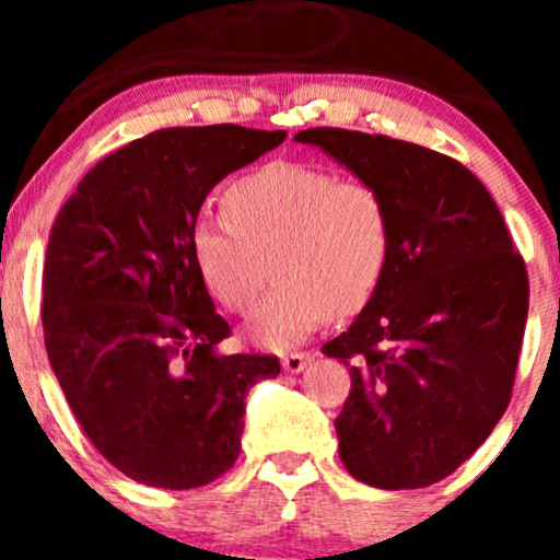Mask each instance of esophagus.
<instances>
[{
	"instance_id": "34e87169",
	"label": "esophagus",
	"mask_w": 560,
	"mask_h": 560,
	"mask_svg": "<svg viewBox=\"0 0 560 560\" xmlns=\"http://www.w3.org/2000/svg\"><path fill=\"white\" fill-rule=\"evenodd\" d=\"M311 361H313L311 352H289V355L281 358V365H284L287 374H300V371Z\"/></svg>"
}]
</instances>
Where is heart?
I'll return each instance as SVG.
<instances>
[{
  "instance_id": "1",
  "label": "heart",
  "mask_w": 560,
  "mask_h": 560,
  "mask_svg": "<svg viewBox=\"0 0 560 560\" xmlns=\"http://www.w3.org/2000/svg\"><path fill=\"white\" fill-rule=\"evenodd\" d=\"M226 218L199 221L191 255L213 298L247 316L271 271L276 284L249 326L262 347L300 345L329 318L361 313L392 255V213L361 178L271 163L223 191Z\"/></svg>"
}]
</instances>
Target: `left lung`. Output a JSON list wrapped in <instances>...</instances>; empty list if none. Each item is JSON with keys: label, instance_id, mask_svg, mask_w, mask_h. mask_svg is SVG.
Masks as SVG:
<instances>
[{"label": "left lung", "instance_id": "left-lung-1", "mask_svg": "<svg viewBox=\"0 0 560 560\" xmlns=\"http://www.w3.org/2000/svg\"><path fill=\"white\" fill-rule=\"evenodd\" d=\"M382 191L392 255L382 287L324 355L350 365L334 427L347 471L378 490L450 477L511 402L529 276L498 205L458 160L382 133L307 128Z\"/></svg>", "mask_w": 560, "mask_h": 560}]
</instances>
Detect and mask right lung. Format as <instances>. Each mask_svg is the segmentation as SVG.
<instances>
[{
    "mask_svg": "<svg viewBox=\"0 0 560 560\" xmlns=\"http://www.w3.org/2000/svg\"><path fill=\"white\" fill-rule=\"evenodd\" d=\"M287 131L160 128L94 165L47 244L42 324L83 434L139 485L191 490L240 458L244 397L276 355H221L231 326L191 255L213 186Z\"/></svg>",
    "mask_w": 560,
    "mask_h": 560,
    "instance_id": "add662e5",
    "label": "right lung"
}]
</instances>
